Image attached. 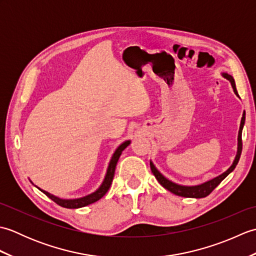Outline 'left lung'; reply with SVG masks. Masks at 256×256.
Here are the masks:
<instances>
[{"label":"left lung","instance_id":"8db88e82","mask_svg":"<svg viewBox=\"0 0 256 256\" xmlns=\"http://www.w3.org/2000/svg\"><path fill=\"white\" fill-rule=\"evenodd\" d=\"M221 74H222V77L230 81V84H231L232 88H233V91H234V94H236V96H238V94L236 88L234 79H233L232 76L229 74H226V72H222ZM244 123H246V111L243 112V116H242V118H241V124H240V130H238V150H236V158H234V160H233L232 165L229 168H228V170L224 172H222L221 175L212 178V179H210V180L204 182L200 184H196V186H184V184H176V182L170 180L168 178H166L155 167V165L153 164V162L150 160L152 172L154 174L155 178L157 179V180H158V182L162 184V186L164 187L165 189L170 190V192H172V194H175L177 196H180V197H186V198H204V197H206V196L211 194L212 190H214L216 186H218V184L222 180H224V179L228 175H229L230 172L234 170L236 166L238 165V160H240V156H241V153H242V130H243V126H244Z\"/></svg>","mask_w":256,"mask_h":256}]
</instances>
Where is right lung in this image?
Segmentation results:
<instances>
[{
    "label": "right lung",
    "mask_w": 256,
    "mask_h": 256,
    "mask_svg": "<svg viewBox=\"0 0 256 256\" xmlns=\"http://www.w3.org/2000/svg\"><path fill=\"white\" fill-rule=\"evenodd\" d=\"M130 144H131V140H125V142H123L121 145H120L118 148L116 150V152H114L112 157H111V160H110V162H108L106 177H104V179H103V182L100 184V187L98 188L94 192H92L90 194H86V196H84V197L77 198V199H62V198L56 197V196L50 194V192H45V190H42V189L38 188V187L37 188L40 189L42 192H44L48 198H50L52 201H55L57 204L64 206V208L77 209V208H82V206L94 204V202H96V201L101 199L103 196H104L108 192V188H110L112 180H113L114 172H116V167L120 156H121L122 152L125 148H126Z\"/></svg>",
    "instance_id": "obj_1"
}]
</instances>
